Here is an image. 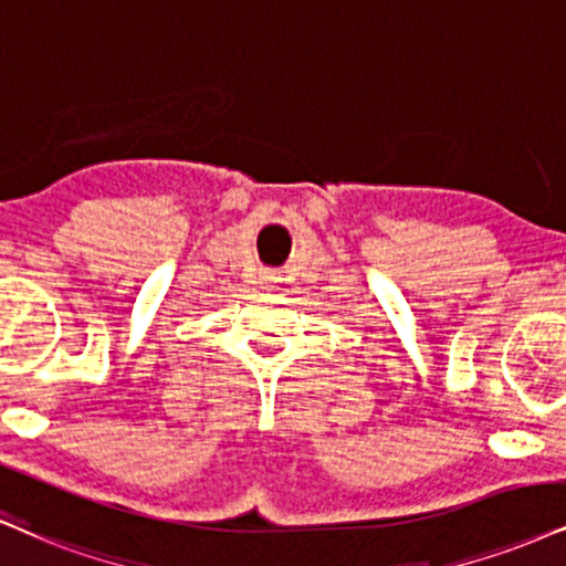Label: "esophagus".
Masks as SVG:
<instances>
[{"label":"esophagus","instance_id":"1","mask_svg":"<svg viewBox=\"0 0 566 566\" xmlns=\"http://www.w3.org/2000/svg\"><path fill=\"white\" fill-rule=\"evenodd\" d=\"M276 282H279L276 271H263V274H261V284H265V287H274Z\"/></svg>","mask_w":566,"mask_h":566}]
</instances>
